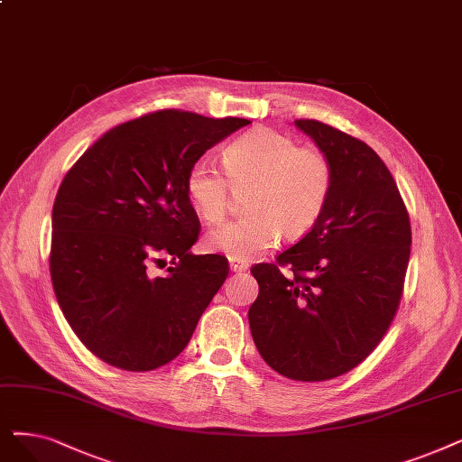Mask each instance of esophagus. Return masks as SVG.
<instances>
[{
  "label": "esophagus",
  "instance_id": "1",
  "mask_svg": "<svg viewBox=\"0 0 462 462\" xmlns=\"http://www.w3.org/2000/svg\"><path fill=\"white\" fill-rule=\"evenodd\" d=\"M229 267H231V271H235V273H241V271H246V269H248V262L236 260V257H229Z\"/></svg>",
  "mask_w": 462,
  "mask_h": 462
}]
</instances>
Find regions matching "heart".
Wrapping results in <instances>:
<instances>
[{
    "instance_id": "1",
    "label": "heart",
    "mask_w": 462,
    "mask_h": 462,
    "mask_svg": "<svg viewBox=\"0 0 462 462\" xmlns=\"http://www.w3.org/2000/svg\"><path fill=\"white\" fill-rule=\"evenodd\" d=\"M224 170L197 159L186 174V195L207 221L224 219L233 188L246 193L243 217L219 224L207 235V246L236 260H252L286 236H301L317 226L334 193L336 171L315 147H300L293 138L262 128L231 142Z\"/></svg>"
}]
</instances>
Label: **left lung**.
<instances>
[{
	"instance_id": "8db88e82",
	"label": "left lung",
	"mask_w": 462,
	"mask_h": 462,
	"mask_svg": "<svg viewBox=\"0 0 462 462\" xmlns=\"http://www.w3.org/2000/svg\"><path fill=\"white\" fill-rule=\"evenodd\" d=\"M293 123L329 157L336 186L315 227L276 263L252 267L260 293L248 320L274 372L317 383L362 364L389 331L410 263L411 226L391 171L370 145L315 119Z\"/></svg>"
}]
</instances>
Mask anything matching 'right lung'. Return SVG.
Masks as SVG:
<instances>
[{
	"instance_id": "right-lung-1",
	"label": "right lung",
	"mask_w": 462,
	"mask_h": 462,
	"mask_svg": "<svg viewBox=\"0 0 462 462\" xmlns=\"http://www.w3.org/2000/svg\"><path fill=\"white\" fill-rule=\"evenodd\" d=\"M248 123L159 109L112 128L64 176L52 207V290L73 334L106 364L152 372L188 346L229 263L189 254L200 221L186 174ZM162 254L173 267L157 275Z\"/></svg>"
}]
</instances>
